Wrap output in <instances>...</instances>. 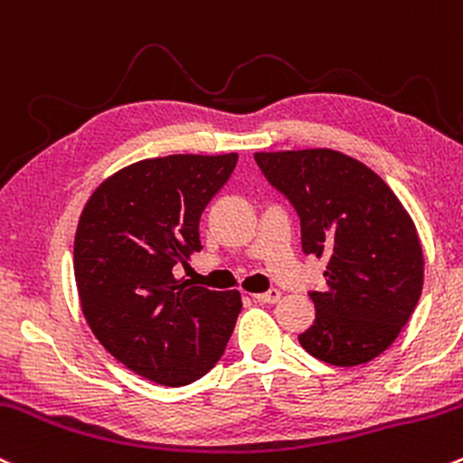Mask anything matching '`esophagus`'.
Wrapping results in <instances>:
<instances>
[{
    "mask_svg": "<svg viewBox=\"0 0 463 463\" xmlns=\"http://www.w3.org/2000/svg\"><path fill=\"white\" fill-rule=\"evenodd\" d=\"M279 298H281V292H279L277 288L268 289V292H263V294H255V301H257V303H268V306H272V303H277Z\"/></svg>",
    "mask_w": 463,
    "mask_h": 463,
    "instance_id": "esophagus-1",
    "label": "esophagus"
}]
</instances>
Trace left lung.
<instances>
[{"label":"left lung","instance_id":"obj_1","mask_svg":"<svg viewBox=\"0 0 463 463\" xmlns=\"http://www.w3.org/2000/svg\"><path fill=\"white\" fill-rule=\"evenodd\" d=\"M301 217L306 255L325 259L317 318L298 343L323 363L355 367L398 338L420 301L424 257L415 223L387 182L332 149L255 154Z\"/></svg>","mask_w":463,"mask_h":463}]
</instances>
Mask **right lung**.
Here are the masks:
<instances>
[{
    "mask_svg": "<svg viewBox=\"0 0 463 463\" xmlns=\"http://www.w3.org/2000/svg\"><path fill=\"white\" fill-rule=\"evenodd\" d=\"M237 154H177L125 166L80 213L74 277L99 343L127 369L165 387L195 383L223 355L241 294L177 281L202 250L200 217Z\"/></svg>",
    "mask_w": 463,
    "mask_h": 463,
    "instance_id": "obj_1",
    "label": "right lung"
}]
</instances>
